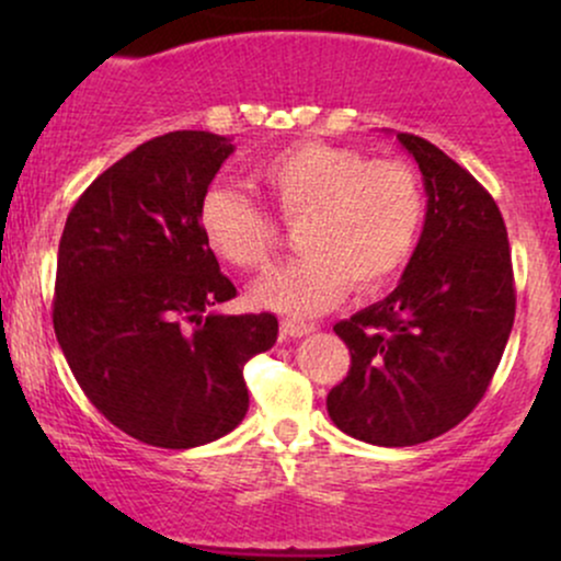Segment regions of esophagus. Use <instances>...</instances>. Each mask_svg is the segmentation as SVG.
<instances>
[{"instance_id": "34e87169", "label": "esophagus", "mask_w": 561, "mask_h": 561, "mask_svg": "<svg viewBox=\"0 0 561 561\" xmlns=\"http://www.w3.org/2000/svg\"><path fill=\"white\" fill-rule=\"evenodd\" d=\"M311 332H317V327L313 324H302V321H293V319L282 321V334H285V337H306V334Z\"/></svg>"}]
</instances>
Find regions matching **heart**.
I'll use <instances>...</instances> for the list:
<instances>
[{
  "label": "heart",
  "instance_id": "heart-1",
  "mask_svg": "<svg viewBox=\"0 0 561 561\" xmlns=\"http://www.w3.org/2000/svg\"><path fill=\"white\" fill-rule=\"evenodd\" d=\"M253 184L285 221H300V259L276 268L253 298L287 317H319L345 298L396 279L414 253L424 192L403 160H366L351 147L300 141L255 165ZM205 244L240 272L272 261L279 229L255 199L214 186L199 203Z\"/></svg>",
  "mask_w": 561,
  "mask_h": 561
}]
</instances>
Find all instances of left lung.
Returning a JSON list of instances; mask_svg holds the SVG:
<instances>
[{"mask_svg": "<svg viewBox=\"0 0 561 561\" xmlns=\"http://www.w3.org/2000/svg\"><path fill=\"white\" fill-rule=\"evenodd\" d=\"M398 141L422 171L424 229L388 298L334 324L351 369L327 396L343 433L388 448L433 440L472 414L504 356L517 302L495 199L433 141Z\"/></svg>", "mask_w": 561, "mask_h": 561, "instance_id": "8db88e82", "label": "left lung"}]
</instances>
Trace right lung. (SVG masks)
<instances>
[{"mask_svg":"<svg viewBox=\"0 0 561 561\" xmlns=\"http://www.w3.org/2000/svg\"><path fill=\"white\" fill-rule=\"evenodd\" d=\"M234 152L171 131L76 199L57 250L55 334L107 422L158 448L218 440L248 414L242 369L276 343L272 313H210L237 287L199 234V203Z\"/></svg>","mask_w":561,"mask_h":561,"instance_id":"1","label":"right lung"}]
</instances>
